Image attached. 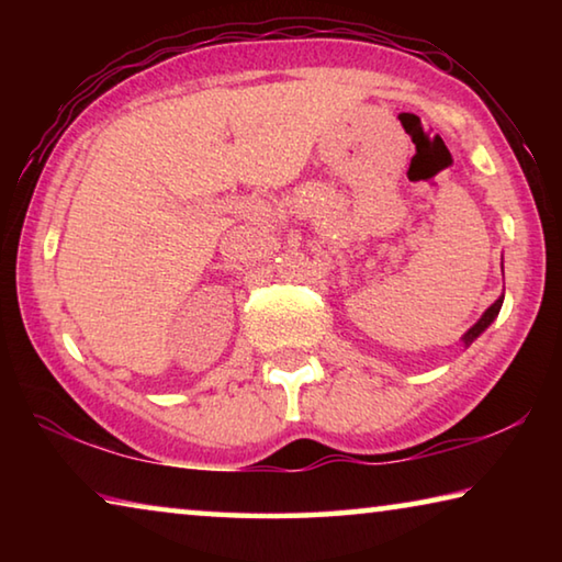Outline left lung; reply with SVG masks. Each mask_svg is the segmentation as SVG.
<instances>
[{
	"mask_svg": "<svg viewBox=\"0 0 562 562\" xmlns=\"http://www.w3.org/2000/svg\"><path fill=\"white\" fill-rule=\"evenodd\" d=\"M501 304H503V297L501 300H496V302H493L491 304V307L486 310V312H483V317L479 319V322H475V325L469 329V331H465V335H463V341H465V347H469L471 345V341L475 339V337H479L481 335V331L483 329H486L488 325H491V322L493 319H496L498 317V312H501Z\"/></svg>",
	"mask_w": 562,
	"mask_h": 562,
	"instance_id": "8db88e82",
	"label": "left lung"
}]
</instances>
